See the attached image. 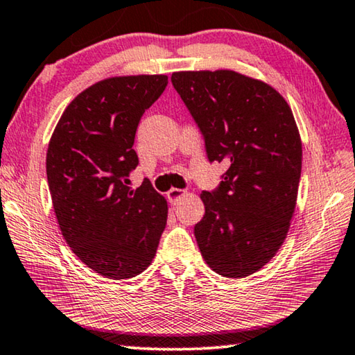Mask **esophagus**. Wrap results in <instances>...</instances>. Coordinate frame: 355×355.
I'll use <instances>...</instances> for the list:
<instances>
[{
	"label": "esophagus",
	"instance_id": "obj_1",
	"mask_svg": "<svg viewBox=\"0 0 355 355\" xmlns=\"http://www.w3.org/2000/svg\"><path fill=\"white\" fill-rule=\"evenodd\" d=\"M184 196H185V190H181V189H171L170 191H166V198L171 204H176Z\"/></svg>",
	"mask_w": 355,
	"mask_h": 355
}]
</instances>
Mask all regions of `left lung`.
Returning <instances> with one entry per match:
<instances>
[{
    "label": "left lung",
    "instance_id": "left-lung-1",
    "mask_svg": "<svg viewBox=\"0 0 355 355\" xmlns=\"http://www.w3.org/2000/svg\"><path fill=\"white\" fill-rule=\"evenodd\" d=\"M171 83L209 160L229 165L218 189L201 193L198 246L215 272L246 277L276 256L295 214L302 143L293 112L271 85L232 70L178 71Z\"/></svg>",
    "mask_w": 355,
    "mask_h": 355
}]
</instances>
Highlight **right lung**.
Here are the masks:
<instances>
[{
  "instance_id": "1",
  "label": "right lung",
  "mask_w": 355,
  "mask_h": 355,
  "mask_svg": "<svg viewBox=\"0 0 355 355\" xmlns=\"http://www.w3.org/2000/svg\"><path fill=\"white\" fill-rule=\"evenodd\" d=\"M166 84L165 74L99 80L67 105L49 140L46 176L60 232L80 262L107 279L145 271L166 226V201L151 182L129 187L137 128Z\"/></svg>"
}]
</instances>
